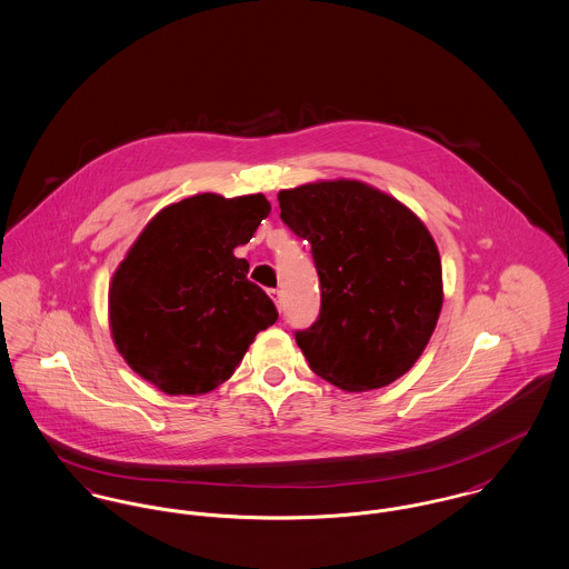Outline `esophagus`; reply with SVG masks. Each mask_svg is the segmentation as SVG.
<instances>
[{
	"mask_svg": "<svg viewBox=\"0 0 569 569\" xmlns=\"http://www.w3.org/2000/svg\"><path fill=\"white\" fill-rule=\"evenodd\" d=\"M268 295H270V299L274 301V306L281 309V290H279V288H270V290H268Z\"/></svg>",
	"mask_w": 569,
	"mask_h": 569,
	"instance_id": "esophagus-1",
	"label": "esophagus"
}]
</instances>
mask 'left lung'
<instances>
[{"label": "left lung", "instance_id": "8db88e82", "mask_svg": "<svg viewBox=\"0 0 569 569\" xmlns=\"http://www.w3.org/2000/svg\"><path fill=\"white\" fill-rule=\"evenodd\" d=\"M281 220L311 244L320 313L295 331L309 368L366 392L402 377L422 355L441 309L438 247L420 219L361 181L279 192Z\"/></svg>", "mask_w": 569, "mask_h": 569}]
</instances>
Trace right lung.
<instances>
[{
    "mask_svg": "<svg viewBox=\"0 0 569 569\" xmlns=\"http://www.w3.org/2000/svg\"><path fill=\"white\" fill-rule=\"evenodd\" d=\"M270 212L263 194H197L138 236L110 286L112 338L131 370L167 393L227 381L277 307L233 256Z\"/></svg>",
    "mask_w": 569,
    "mask_h": 569,
    "instance_id": "obj_1",
    "label": "right lung"
}]
</instances>
